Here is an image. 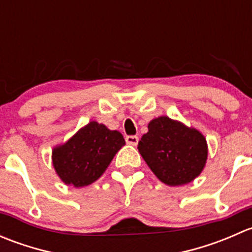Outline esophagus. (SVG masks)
Instances as JSON below:
<instances>
[{
    "mask_svg": "<svg viewBox=\"0 0 252 252\" xmlns=\"http://www.w3.org/2000/svg\"><path fill=\"white\" fill-rule=\"evenodd\" d=\"M126 141L130 145H136L139 141V138L136 135H128L126 136Z\"/></svg>",
    "mask_w": 252,
    "mask_h": 252,
    "instance_id": "esophagus-1",
    "label": "esophagus"
}]
</instances>
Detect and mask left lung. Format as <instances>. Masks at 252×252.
<instances>
[{"instance_id":"8db88e82","label":"left lung","mask_w":252,"mask_h":252,"mask_svg":"<svg viewBox=\"0 0 252 252\" xmlns=\"http://www.w3.org/2000/svg\"><path fill=\"white\" fill-rule=\"evenodd\" d=\"M138 149L156 177L171 187L194 180L207 158L204 135L168 117L150 122L149 131L141 136Z\"/></svg>"}]
</instances>
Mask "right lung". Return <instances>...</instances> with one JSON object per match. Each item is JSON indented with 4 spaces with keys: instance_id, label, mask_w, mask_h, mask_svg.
I'll list each match as a JSON object with an SVG mask.
<instances>
[{
    "instance_id": "add662e5",
    "label": "right lung",
    "mask_w": 252,
    "mask_h": 252,
    "mask_svg": "<svg viewBox=\"0 0 252 252\" xmlns=\"http://www.w3.org/2000/svg\"><path fill=\"white\" fill-rule=\"evenodd\" d=\"M124 144L119 131L90 122L64 145L53 150V166L65 184L86 187L102 175Z\"/></svg>"
}]
</instances>
